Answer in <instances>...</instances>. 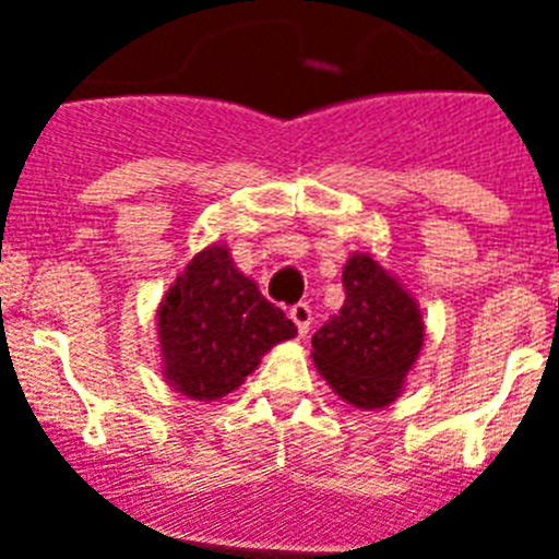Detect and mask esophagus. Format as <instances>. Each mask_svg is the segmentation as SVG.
Returning a JSON list of instances; mask_svg holds the SVG:
<instances>
[{"instance_id": "esophagus-1", "label": "esophagus", "mask_w": 559, "mask_h": 559, "mask_svg": "<svg viewBox=\"0 0 559 559\" xmlns=\"http://www.w3.org/2000/svg\"><path fill=\"white\" fill-rule=\"evenodd\" d=\"M290 322L296 324V330H299V335H308L310 324H313V310H310L308 302H299L290 308Z\"/></svg>"}]
</instances>
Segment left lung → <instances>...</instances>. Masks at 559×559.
I'll return each instance as SVG.
<instances>
[{"instance_id":"left-lung-1","label":"left lung","mask_w":559,"mask_h":559,"mask_svg":"<svg viewBox=\"0 0 559 559\" xmlns=\"http://www.w3.org/2000/svg\"><path fill=\"white\" fill-rule=\"evenodd\" d=\"M347 299L313 335V364L349 406L374 412L400 397L426 338L419 305L369 254L344 265Z\"/></svg>"}]
</instances>
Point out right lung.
I'll use <instances>...</instances> for the list:
<instances>
[{
    "instance_id": "1",
    "label": "right lung",
    "mask_w": 559,
    "mask_h": 559,
    "mask_svg": "<svg viewBox=\"0 0 559 559\" xmlns=\"http://www.w3.org/2000/svg\"><path fill=\"white\" fill-rule=\"evenodd\" d=\"M156 316L162 374L176 392L206 403L235 392L274 344L296 335L224 243L192 257Z\"/></svg>"
}]
</instances>
